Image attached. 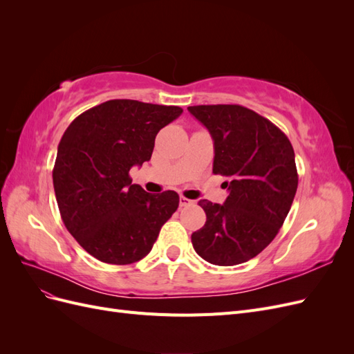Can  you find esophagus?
<instances>
[{"label":"esophagus","mask_w":354,"mask_h":354,"mask_svg":"<svg viewBox=\"0 0 354 354\" xmlns=\"http://www.w3.org/2000/svg\"><path fill=\"white\" fill-rule=\"evenodd\" d=\"M194 203V201H190L185 196H180V207H187V205H192Z\"/></svg>","instance_id":"obj_1"}]
</instances>
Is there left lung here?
Returning <instances> with one entry per match:
<instances>
[{
	"label": "left lung",
	"instance_id": "left-lung-1",
	"mask_svg": "<svg viewBox=\"0 0 354 354\" xmlns=\"http://www.w3.org/2000/svg\"><path fill=\"white\" fill-rule=\"evenodd\" d=\"M187 111L214 140L212 173L227 177L224 203L201 199L203 227L194 248L216 266H236L259 255L282 227L298 186L295 155L273 122L239 104H199Z\"/></svg>",
	"mask_w": 354,
	"mask_h": 354
}]
</instances>
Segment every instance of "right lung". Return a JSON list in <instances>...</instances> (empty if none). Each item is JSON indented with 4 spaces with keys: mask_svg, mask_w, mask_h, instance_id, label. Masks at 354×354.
I'll return each instance as SVG.
<instances>
[{
    "mask_svg": "<svg viewBox=\"0 0 354 354\" xmlns=\"http://www.w3.org/2000/svg\"><path fill=\"white\" fill-rule=\"evenodd\" d=\"M181 112L178 106L116 99L66 128L53 186L66 229L94 259L120 266L142 260L178 208L174 190L147 194L131 183L130 169L151 159L156 134Z\"/></svg>",
    "mask_w": 354,
    "mask_h": 354,
    "instance_id": "obj_1",
    "label": "right lung"
}]
</instances>
